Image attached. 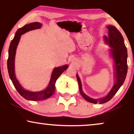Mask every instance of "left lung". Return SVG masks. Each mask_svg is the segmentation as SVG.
Here are the masks:
<instances>
[{"label": "left lung", "mask_w": 134, "mask_h": 134, "mask_svg": "<svg viewBox=\"0 0 134 134\" xmlns=\"http://www.w3.org/2000/svg\"><path fill=\"white\" fill-rule=\"evenodd\" d=\"M107 28L109 31L108 32L109 35L108 37L105 36L104 39L106 43L109 44V46L111 47L110 51L114 61L116 81L112 89L107 95L103 98L93 99V98H90L89 96L86 95L83 91L82 83H81L79 75L77 74L79 91L81 95L87 101L94 103V104H97V103L103 104L109 101L118 92L120 87L122 85L126 79L127 73V51L125 46L123 37L119 30L115 26L109 25L107 26Z\"/></svg>", "instance_id": "8db88e82"}]
</instances>
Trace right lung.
<instances>
[{
  "label": "right lung",
  "mask_w": 134,
  "mask_h": 134,
  "mask_svg": "<svg viewBox=\"0 0 134 134\" xmlns=\"http://www.w3.org/2000/svg\"><path fill=\"white\" fill-rule=\"evenodd\" d=\"M41 26L42 25L40 23L35 22V23L25 25L24 26L19 28L15 33L14 38L12 40L10 44L9 49H8L7 69L9 77L10 78L15 88L18 91V92L19 93V94L27 100L41 101L47 99V98L51 97L55 91V83L57 79L64 71L67 70V69L69 67L67 65H65L62 66V67L54 68L53 72L52 73L49 83L46 88L44 90L37 91V92L30 91L25 90L21 87V85L19 83L17 79H16L15 74V54H16V47L18 46L20 37H21V35L26 33V32L41 28Z\"/></svg>",
  "instance_id": "add662e5"
}]
</instances>
